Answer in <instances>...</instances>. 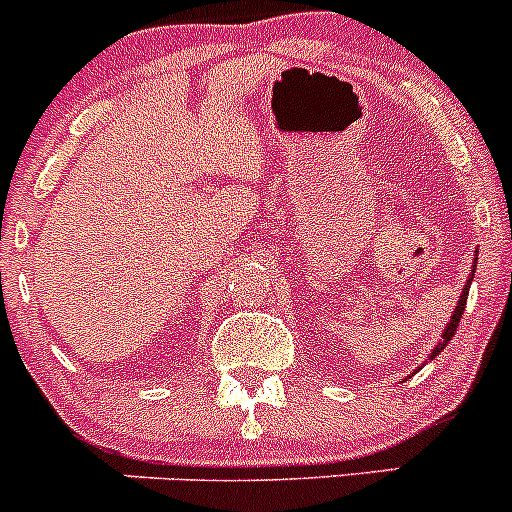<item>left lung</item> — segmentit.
<instances>
[{
  "mask_svg": "<svg viewBox=\"0 0 512 512\" xmlns=\"http://www.w3.org/2000/svg\"><path fill=\"white\" fill-rule=\"evenodd\" d=\"M476 265H478V252H476V257H473L471 277H468V280H466V285H463L461 299H458L456 309H453V314H451V322H448V324H446V329H443V332H441V339H438V342H436V347L431 349V354H428V359H436V356L441 354L443 349L448 347V342H451V339H453V334H456V329H458V322H461L463 312H466V302H468V289H471V282H473V272H476Z\"/></svg>",
  "mask_w": 512,
  "mask_h": 512,
  "instance_id": "left-lung-1",
  "label": "left lung"
}]
</instances>
